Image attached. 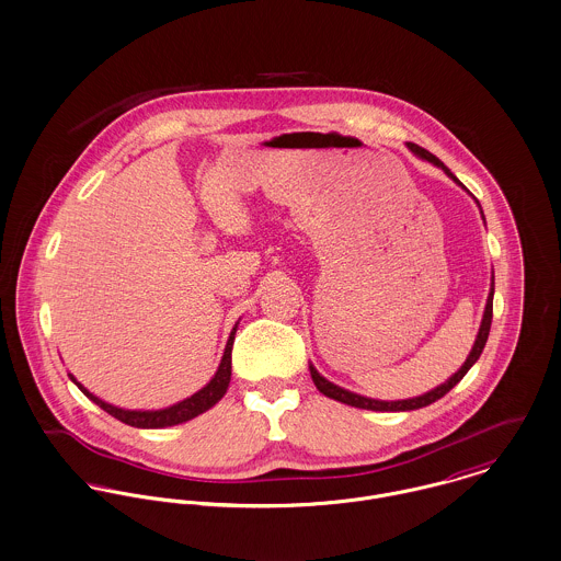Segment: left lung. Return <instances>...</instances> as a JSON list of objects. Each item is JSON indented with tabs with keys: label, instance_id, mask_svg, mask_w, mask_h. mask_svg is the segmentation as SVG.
<instances>
[{
	"label": "left lung",
	"instance_id": "8db88e82",
	"mask_svg": "<svg viewBox=\"0 0 561 561\" xmlns=\"http://www.w3.org/2000/svg\"><path fill=\"white\" fill-rule=\"evenodd\" d=\"M409 148H411V152H415L420 159H426V161H431V163H435L436 168H440L451 181H456L458 185H462L445 165H443V161H438L433 152H428V150H424L422 146H417V144H409ZM493 295H495V282H493V288H491V293H489V299H486V308H484V318H482V324H480V333H478V337H476V344H473V348H471V353H469V357H467V362L460 366V370L454 374L449 380H445L443 385H438L436 389L433 391H428V393H424V396H417V398H409V400H393V402H385V400H373V398H366V396H359V393H353V391H348V389H342V387H337V385H333V382H329L324 376H320L318 370L310 366L311 380H313V385H316V389L320 391V393H324L327 398H333V400H337V402H344V404H351V407H357V409H368V411H415V409H422V407H428V404H433L436 402L438 398H443L454 385H458L460 380H462V376L469 373V368L480 359V355H482V351H484V346H486V340H489V333H491V322H493Z\"/></svg>",
	"mask_w": 561,
	"mask_h": 561
}]
</instances>
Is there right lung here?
<instances>
[{"label":"right lung","instance_id":"add662e5","mask_svg":"<svg viewBox=\"0 0 561 561\" xmlns=\"http://www.w3.org/2000/svg\"><path fill=\"white\" fill-rule=\"evenodd\" d=\"M237 324H239V322H237ZM237 324H234V329H232V333H230V340H228V344H226L221 364H219L215 376L210 378V382H208L206 387H202L197 393H193L187 400L176 402V404H172V407H168V409H159V411H128V409H118V407H114V404L103 402V400L96 398L94 393H90L81 382L75 380L72 374H68V376H70V380H72L94 404H99L105 413H110L112 417L125 422V424L133 426V428H165V426H176V424H183V422H188V420L197 417L199 413L208 411L210 407H215V404L224 398V393L228 391L230 376H232V344H234Z\"/></svg>","mask_w":561,"mask_h":561}]
</instances>
